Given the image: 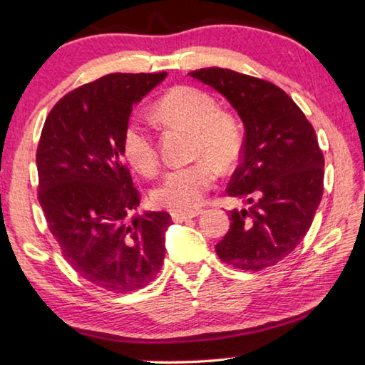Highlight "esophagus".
<instances>
[{
    "mask_svg": "<svg viewBox=\"0 0 365 365\" xmlns=\"http://www.w3.org/2000/svg\"><path fill=\"white\" fill-rule=\"evenodd\" d=\"M202 214V210H192V212H173L171 217H173V222L176 223H181V222H187L190 218L197 217Z\"/></svg>",
    "mask_w": 365,
    "mask_h": 365,
    "instance_id": "obj_1",
    "label": "esophagus"
}]
</instances>
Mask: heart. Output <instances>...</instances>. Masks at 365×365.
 Returning a JSON list of instances; mask_svg holds the SVG:
<instances>
[{
    "instance_id": "1",
    "label": "heart",
    "mask_w": 365,
    "mask_h": 365,
    "mask_svg": "<svg viewBox=\"0 0 365 365\" xmlns=\"http://www.w3.org/2000/svg\"><path fill=\"white\" fill-rule=\"evenodd\" d=\"M153 114L165 124L194 132V155L202 158L166 173L163 181L153 190V200L175 212H192L214 186L217 179L215 165L222 170L235 165L241 147L240 133L233 122L220 114L215 101L195 88L171 89L158 101ZM120 143L125 160L140 175L151 176L158 171L156 145L138 120H130L125 125Z\"/></svg>"
}]
</instances>
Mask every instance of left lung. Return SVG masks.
<instances>
[{"instance_id":"1","label":"left lung","mask_w":365,"mask_h":365,"mask_svg":"<svg viewBox=\"0 0 365 365\" xmlns=\"http://www.w3.org/2000/svg\"><path fill=\"white\" fill-rule=\"evenodd\" d=\"M189 76L220 93L245 125L241 163L227 194L250 207L228 212L232 223L217 255L243 271L277 264L304 240L322 202L324 160L317 133L272 83L217 66Z\"/></svg>"}]
</instances>
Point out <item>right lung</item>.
Returning a JSON list of instances; mask_svg holds the SVG:
<instances>
[{
  "label": "right lung",
  "mask_w": 365,
  "mask_h": 365,
  "mask_svg": "<svg viewBox=\"0 0 365 365\" xmlns=\"http://www.w3.org/2000/svg\"><path fill=\"white\" fill-rule=\"evenodd\" d=\"M168 73H112L61 98L37 148L38 202L68 264L99 289L148 285L165 259L168 212H136L122 132L133 106Z\"/></svg>",
  "instance_id": "1"
}]
</instances>
